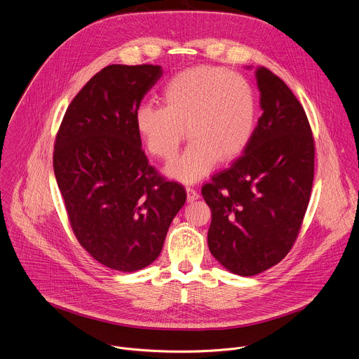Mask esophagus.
<instances>
[{"mask_svg":"<svg viewBox=\"0 0 359 359\" xmlns=\"http://www.w3.org/2000/svg\"><path fill=\"white\" fill-rule=\"evenodd\" d=\"M198 198H199L198 191L195 188H192V187H187V199H188V202H194Z\"/></svg>","mask_w":359,"mask_h":359,"instance_id":"esophagus-1","label":"esophagus"}]
</instances>
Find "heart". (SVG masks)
Masks as SVG:
<instances>
[{
  "mask_svg": "<svg viewBox=\"0 0 359 359\" xmlns=\"http://www.w3.org/2000/svg\"><path fill=\"white\" fill-rule=\"evenodd\" d=\"M164 105L142 104L136 128L147 150L170 160L187 133L185 151L167 167L172 178L194 182L220 160H231L250 143L255 128V94L245 77L216 66L175 74L163 91Z\"/></svg>",
  "mask_w": 359,
  "mask_h": 359,
  "instance_id": "1",
  "label": "heart"
}]
</instances>
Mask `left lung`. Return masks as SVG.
Instances as JSON below:
<instances>
[{"instance_id":"left-lung-1","label":"left lung","mask_w":359,"mask_h":359,"mask_svg":"<svg viewBox=\"0 0 359 359\" xmlns=\"http://www.w3.org/2000/svg\"><path fill=\"white\" fill-rule=\"evenodd\" d=\"M262 115L244 154L202 187L212 210L208 244L229 271L252 276L292 250L309 205L314 139L289 87L265 67L255 70Z\"/></svg>"}]
</instances>
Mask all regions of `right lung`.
Instances as JSON below:
<instances>
[{"label": "right lung", "mask_w": 359, "mask_h": 359, "mask_svg": "<svg viewBox=\"0 0 359 359\" xmlns=\"http://www.w3.org/2000/svg\"><path fill=\"white\" fill-rule=\"evenodd\" d=\"M163 76L160 66L111 65L69 105L53 168L74 236L100 264L133 272L161 252L185 188L149 164L136 111Z\"/></svg>", "instance_id": "right-lung-1"}]
</instances>
